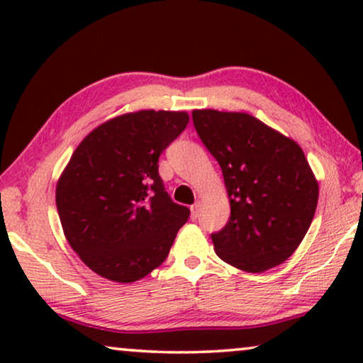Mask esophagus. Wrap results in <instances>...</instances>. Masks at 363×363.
I'll list each match as a JSON object with an SVG mask.
<instances>
[{
    "mask_svg": "<svg viewBox=\"0 0 363 363\" xmlns=\"http://www.w3.org/2000/svg\"><path fill=\"white\" fill-rule=\"evenodd\" d=\"M200 208H201V201H196L195 205H191L190 211H191V216H193V218L198 216V211H200Z\"/></svg>",
    "mask_w": 363,
    "mask_h": 363,
    "instance_id": "obj_1",
    "label": "esophagus"
}]
</instances>
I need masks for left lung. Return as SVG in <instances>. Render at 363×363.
<instances>
[{
	"instance_id": "left-lung-1",
	"label": "left lung",
	"mask_w": 363,
	"mask_h": 363,
	"mask_svg": "<svg viewBox=\"0 0 363 363\" xmlns=\"http://www.w3.org/2000/svg\"><path fill=\"white\" fill-rule=\"evenodd\" d=\"M191 118L230 198V220L211 235L215 252L246 272L279 266L304 240L319 200L299 143L245 112L200 108Z\"/></svg>"
}]
</instances>
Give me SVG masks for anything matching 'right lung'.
I'll use <instances>...</instances> for the list:
<instances>
[{"label":"right lung","mask_w":363,"mask_h":363,"mask_svg":"<svg viewBox=\"0 0 363 363\" xmlns=\"http://www.w3.org/2000/svg\"><path fill=\"white\" fill-rule=\"evenodd\" d=\"M186 112L137 111L94 128L56 185L64 236L84 264L113 282H133L167 259L190 210L158 175V157L188 125Z\"/></svg>","instance_id":"right-lung-1"}]
</instances>
